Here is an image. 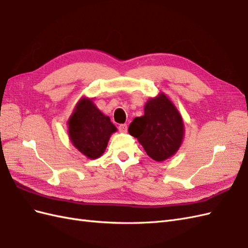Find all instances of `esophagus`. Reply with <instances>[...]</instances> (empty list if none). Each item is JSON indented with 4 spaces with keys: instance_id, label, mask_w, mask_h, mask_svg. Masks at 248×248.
Segmentation results:
<instances>
[{
    "instance_id": "34e87169",
    "label": "esophagus",
    "mask_w": 248,
    "mask_h": 248,
    "mask_svg": "<svg viewBox=\"0 0 248 248\" xmlns=\"http://www.w3.org/2000/svg\"><path fill=\"white\" fill-rule=\"evenodd\" d=\"M127 128H128V127H127V124L119 125V130L121 132H127Z\"/></svg>"
}]
</instances>
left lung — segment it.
Masks as SVG:
<instances>
[{"mask_svg": "<svg viewBox=\"0 0 248 248\" xmlns=\"http://www.w3.org/2000/svg\"><path fill=\"white\" fill-rule=\"evenodd\" d=\"M128 132L138 139L152 159L163 161L176 154L181 146L184 124L176 107L160 93L147 101L144 116L133 119Z\"/></svg>", "mask_w": 248, "mask_h": 248, "instance_id": "1", "label": "left lung"}]
</instances>
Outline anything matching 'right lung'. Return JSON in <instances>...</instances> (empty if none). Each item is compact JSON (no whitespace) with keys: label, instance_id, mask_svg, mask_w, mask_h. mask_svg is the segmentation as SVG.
I'll return each instance as SVG.
<instances>
[{"label":"right lung","instance_id":"1","mask_svg":"<svg viewBox=\"0 0 248 248\" xmlns=\"http://www.w3.org/2000/svg\"><path fill=\"white\" fill-rule=\"evenodd\" d=\"M116 126L96 108L92 99L81 98L68 120L70 140L80 153L96 159L106 151Z\"/></svg>","mask_w":248,"mask_h":248}]
</instances>
